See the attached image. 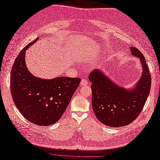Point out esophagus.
Returning a JSON list of instances; mask_svg holds the SVG:
<instances>
[{
    "mask_svg": "<svg viewBox=\"0 0 160 160\" xmlns=\"http://www.w3.org/2000/svg\"><path fill=\"white\" fill-rule=\"evenodd\" d=\"M81 86H86L88 85V81L87 79H82L81 81Z\"/></svg>",
    "mask_w": 160,
    "mask_h": 160,
    "instance_id": "1",
    "label": "esophagus"
}]
</instances>
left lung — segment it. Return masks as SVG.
<instances>
[{
    "instance_id": "obj_1",
    "label": "left lung",
    "mask_w": 160,
    "mask_h": 160,
    "mask_svg": "<svg viewBox=\"0 0 160 160\" xmlns=\"http://www.w3.org/2000/svg\"><path fill=\"white\" fill-rule=\"evenodd\" d=\"M132 55L139 58L142 73L135 87L127 90L117 85L100 69L91 72L92 106L101 122L111 127L130 124L139 115L146 103L151 87V76L146 60L141 52L130 47Z\"/></svg>"
}]
</instances>
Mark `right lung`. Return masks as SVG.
<instances>
[{
  "mask_svg": "<svg viewBox=\"0 0 160 160\" xmlns=\"http://www.w3.org/2000/svg\"><path fill=\"white\" fill-rule=\"evenodd\" d=\"M38 38L28 44L16 58L10 75V90L15 105L26 119L39 126H49L62 117L79 85L80 78H36L25 64V51Z\"/></svg>",
  "mask_w": 160,
  "mask_h": 160,
  "instance_id": "1",
  "label": "right lung"
}]
</instances>
